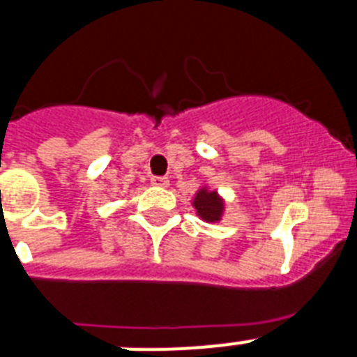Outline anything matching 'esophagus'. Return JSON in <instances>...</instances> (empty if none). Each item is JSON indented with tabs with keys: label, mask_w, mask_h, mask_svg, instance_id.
<instances>
[{
	"label": "esophagus",
	"mask_w": 357,
	"mask_h": 357,
	"mask_svg": "<svg viewBox=\"0 0 357 357\" xmlns=\"http://www.w3.org/2000/svg\"><path fill=\"white\" fill-rule=\"evenodd\" d=\"M150 183H152L153 187H169V178H165V176H153V178L150 179Z\"/></svg>",
	"instance_id": "1"
}]
</instances>
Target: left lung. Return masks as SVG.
Wrapping results in <instances>:
<instances>
[{"instance_id": "obj_1", "label": "left lung", "mask_w": 357, "mask_h": 357, "mask_svg": "<svg viewBox=\"0 0 357 357\" xmlns=\"http://www.w3.org/2000/svg\"><path fill=\"white\" fill-rule=\"evenodd\" d=\"M192 207L196 208V214H198L199 218L208 222V224H214V222L222 220L225 204L216 190H208L207 187H204L199 188L196 196H194Z\"/></svg>"}]
</instances>
